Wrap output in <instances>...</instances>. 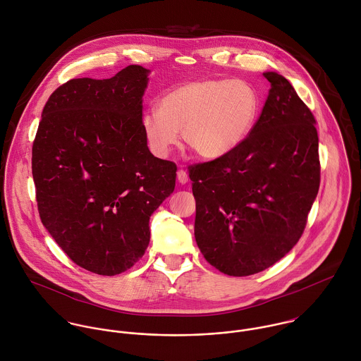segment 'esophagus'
<instances>
[{
  "instance_id": "34e87169",
  "label": "esophagus",
  "mask_w": 361,
  "mask_h": 361,
  "mask_svg": "<svg viewBox=\"0 0 361 361\" xmlns=\"http://www.w3.org/2000/svg\"><path fill=\"white\" fill-rule=\"evenodd\" d=\"M177 180H178V183L185 184V183L188 181V174H187V171L183 170V169H180V170L177 171Z\"/></svg>"
}]
</instances>
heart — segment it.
I'll return each instance as SVG.
<instances>
[{"mask_svg": "<svg viewBox=\"0 0 361 361\" xmlns=\"http://www.w3.org/2000/svg\"><path fill=\"white\" fill-rule=\"evenodd\" d=\"M262 109L257 90L245 80L204 78L167 91L157 109L142 115V132L159 157L183 140L198 156L218 159L238 149L255 129Z\"/></svg>", "mask_w": 361, "mask_h": 361, "instance_id": "1", "label": "heart"}]
</instances>
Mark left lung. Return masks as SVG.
I'll return each instance as SVG.
<instances>
[{
  "instance_id": "left-lung-1",
  "label": "left lung",
  "mask_w": 361,
  "mask_h": 361,
  "mask_svg": "<svg viewBox=\"0 0 361 361\" xmlns=\"http://www.w3.org/2000/svg\"><path fill=\"white\" fill-rule=\"evenodd\" d=\"M263 75L271 88L249 137L226 156L188 167L197 245L233 277L269 269L297 245L321 183L315 116L286 77Z\"/></svg>"
}]
</instances>
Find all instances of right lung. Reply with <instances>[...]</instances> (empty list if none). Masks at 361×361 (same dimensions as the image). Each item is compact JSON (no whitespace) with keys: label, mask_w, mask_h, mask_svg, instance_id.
Wrapping results in <instances>:
<instances>
[{"label":"right lung","mask_w":361,"mask_h":361,"mask_svg":"<svg viewBox=\"0 0 361 361\" xmlns=\"http://www.w3.org/2000/svg\"><path fill=\"white\" fill-rule=\"evenodd\" d=\"M149 70L73 78L53 91L32 146L40 221L80 267L116 276L147 249L149 219L174 191L177 166L142 132Z\"/></svg>","instance_id":"1"}]
</instances>
